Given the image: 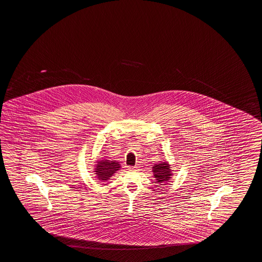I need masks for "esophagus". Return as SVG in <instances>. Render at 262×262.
<instances>
[{"label": "esophagus", "mask_w": 262, "mask_h": 262, "mask_svg": "<svg viewBox=\"0 0 262 262\" xmlns=\"http://www.w3.org/2000/svg\"><path fill=\"white\" fill-rule=\"evenodd\" d=\"M137 168H138V167H128V169H129V170H136Z\"/></svg>", "instance_id": "esophagus-1"}]
</instances>
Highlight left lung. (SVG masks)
<instances>
[{
    "label": "left lung",
    "instance_id": "8db88e82",
    "mask_svg": "<svg viewBox=\"0 0 262 262\" xmlns=\"http://www.w3.org/2000/svg\"><path fill=\"white\" fill-rule=\"evenodd\" d=\"M154 177L156 178L157 183H165L166 182H168L171 176H172V172H171V168L168 162H160V163L155 164L153 166ZM163 185V184H161Z\"/></svg>",
    "mask_w": 262,
    "mask_h": 262
}]
</instances>
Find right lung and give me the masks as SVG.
Here are the masks:
<instances>
[{
    "label": "right lung",
    "mask_w": 262,
    "mask_h": 262,
    "mask_svg": "<svg viewBox=\"0 0 262 262\" xmlns=\"http://www.w3.org/2000/svg\"><path fill=\"white\" fill-rule=\"evenodd\" d=\"M120 168L119 162L115 160H108V159H101L97 161L95 165L94 173L96 175V178L101 182H105L112 177V175L117 172Z\"/></svg>",
    "instance_id": "add662e5"
}]
</instances>
